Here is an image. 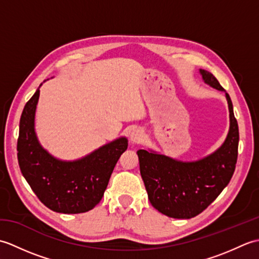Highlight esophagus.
I'll use <instances>...</instances> for the list:
<instances>
[{"label": "esophagus", "instance_id": "34e87169", "mask_svg": "<svg viewBox=\"0 0 259 259\" xmlns=\"http://www.w3.org/2000/svg\"><path fill=\"white\" fill-rule=\"evenodd\" d=\"M144 139V133L141 129H133L130 131V140L133 142H141Z\"/></svg>", "mask_w": 259, "mask_h": 259}]
</instances>
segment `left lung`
Instances as JSON below:
<instances>
[{"label":"left lung","instance_id":"1","mask_svg":"<svg viewBox=\"0 0 259 259\" xmlns=\"http://www.w3.org/2000/svg\"><path fill=\"white\" fill-rule=\"evenodd\" d=\"M203 81L224 91L218 80L200 70ZM230 126L224 145L198 161L183 162L156 152L138 150L140 174L151 205L168 217L189 219L202 212L232 179L238 157L239 131L226 93Z\"/></svg>","mask_w":259,"mask_h":259}]
</instances>
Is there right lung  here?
I'll return each instance as SVG.
<instances>
[{
  "mask_svg": "<svg viewBox=\"0 0 259 259\" xmlns=\"http://www.w3.org/2000/svg\"><path fill=\"white\" fill-rule=\"evenodd\" d=\"M36 90L22 112L18 138V160L31 189L51 210L80 213L91 210L102 199L109 179L128 148L119 138L76 161H61L49 155L38 144L34 131Z\"/></svg>",
  "mask_w": 259,
  "mask_h": 259,
  "instance_id": "1",
  "label": "right lung"
}]
</instances>
